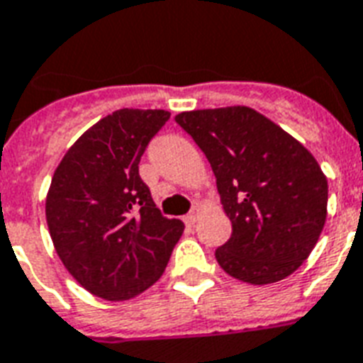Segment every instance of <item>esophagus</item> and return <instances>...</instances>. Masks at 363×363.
I'll return each mask as SVG.
<instances>
[{
	"mask_svg": "<svg viewBox=\"0 0 363 363\" xmlns=\"http://www.w3.org/2000/svg\"><path fill=\"white\" fill-rule=\"evenodd\" d=\"M199 214H201V208H199V206H193L191 212H189V214L185 216V223H187V225H193V223L197 222Z\"/></svg>",
	"mask_w": 363,
	"mask_h": 363,
	"instance_id": "1",
	"label": "esophagus"
}]
</instances>
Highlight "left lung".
<instances>
[{"label":"left lung","instance_id":"left-lung-1","mask_svg":"<svg viewBox=\"0 0 363 363\" xmlns=\"http://www.w3.org/2000/svg\"><path fill=\"white\" fill-rule=\"evenodd\" d=\"M176 122L211 162L231 237L216 260L252 285L285 279L320 239L327 178L312 152L249 107L179 113Z\"/></svg>","mask_w":363,"mask_h":363}]
</instances>
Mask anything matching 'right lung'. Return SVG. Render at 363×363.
<instances>
[{
  "label": "right lung",
  "instance_id": "add662e5",
  "mask_svg": "<svg viewBox=\"0 0 363 363\" xmlns=\"http://www.w3.org/2000/svg\"><path fill=\"white\" fill-rule=\"evenodd\" d=\"M170 118L160 108H120L101 118L57 166L45 218L59 258L82 287L128 301L159 279L184 222L155 206L140 176L149 141Z\"/></svg>",
  "mask_w": 363,
  "mask_h": 363
}]
</instances>
